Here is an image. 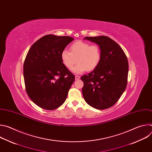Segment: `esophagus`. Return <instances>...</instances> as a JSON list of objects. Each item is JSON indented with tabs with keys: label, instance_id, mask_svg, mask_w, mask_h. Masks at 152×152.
I'll return each mask as SVG.
<instances>
[{
	"label": "esophagus",
	"instance_id": "1",
	"mask_svg": "<svg viewBox=\"0 0 152 152\" xmlns=\"http://www.w3.org/2000/svg\"><path fill=\"white\" fill-rule=\"evenodd\" d=\"M80 78V76H77V75H76L75 76V79H76V80H78V79H79Z\"/></svg>",
	"mask_w": 152,
	"mask_h": 152
}]
</instances>
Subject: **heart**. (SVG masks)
Segmentation results:
<instances>
[{
    "mask_svg": "<svg viewBox=\"0 0 152 152\" xmlns=\"http://www.w3.org/2000/svg\"><path fill=\"white\" fill-rule=\"evenodd\" d=\"M70 52L64 50L61 52V58L64 66L68 69H72L76 74H80L84 71L91 72L96 69L100 64L102 52L99 46L82 41H76L70 46Z\"/></svg>",
    "mask_w": 152,
    "mask_h": 152,
    "instance_id": "heart-1",
    "label": "heart"
}]
</instances>
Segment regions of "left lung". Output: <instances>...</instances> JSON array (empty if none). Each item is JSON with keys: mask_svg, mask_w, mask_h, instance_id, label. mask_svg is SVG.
I'll use <instances>...</instances> for the list:
<instances>
[{"mask_svg": "<svg viewBox=\"0 0 152 152\" xmlns=\"http://www.w3.org/2000/svg\"><path fill=\"white\" fill-rule=\"evenodd\" d=\"M84 39L99 46L102 58L96 69L81 77L83 98L96 109H107L118 100L126 88L129 70L126 55L115 41L106 36Z\"/></svg>", "mask_w": 152, "mask_h": 152, "instance_id": "left-lung-1", "label": "left lung"}]
</instances>
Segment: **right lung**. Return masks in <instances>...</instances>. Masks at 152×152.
<instances>
[{
	"label": "right lung",
	"instance_id": "1",
	"mask_svg": "<svg viewBox=\"0 0 152 152\" xmlns=\"http://www.w3.org/2000/svg\"><path fill=\"white\" fill-rule=\"evenodd\" d=\"M74 39L46 35L29 49L23 65L25 88L29 98L44 110H53L66 101L75 75L64 66L61 52Z\"/></svg>",
	"mask_w": 152,
	"mask_h": 152
}]
</instances>
